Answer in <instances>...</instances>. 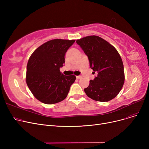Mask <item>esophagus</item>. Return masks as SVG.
<instances>
[{"mask_svg": "<svg viewBox=\"0 0 149 149\" xmlns=\"http://www.w3.org/2000/svg\"><path fill=\"white\" fill-rule=\"evenodd\" d=\"M76 78H77V79H81L82 76H81V75H78V76L76 77Z\"/></svg>", "mask_w": 149, "mask_h": 149, "instance_id": "34e87169", "label": "esophagus"}]
</instances>
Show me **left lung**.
Segmentation results:
<instances>
[{
  "instance_id": "left-lung-1",
  "label": "left lung",
  "mask_w": 149,
  "mask_h": 149,
  "mask_svg": "<svg viewBox=\"0 0 149 149\" xmlns=\"http://www.w3.org/2000/svg\"><path fill=\"white\" fill-rule=\"evenodd\" d=\"M76 42L88 56L93 73H97L84 89L86 94L101 102L112 100L124 83V66L119 53L114 46L97 36L83 37Z\"/></svg>"
}]
</instances>
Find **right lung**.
<instances>
[{
  "mask_svg": "<svg viewBox=\"0 0 149 149\" xmlns=\"http://www.w3.org/2000/svg\"><path fill=\"white\" fill-rule=\"evenodd\" d=\"M75 40L54 39L37 48L27 64L26 81L33 95L41 102L52 104L67 97L75 75H64L60 68L65 56Z\"/></svg>",
  "mask_w": 149,
  "mask_h": 149,
  "instance_id": "right-lung-1",
  "label": "right lung"
}]
</instances>
